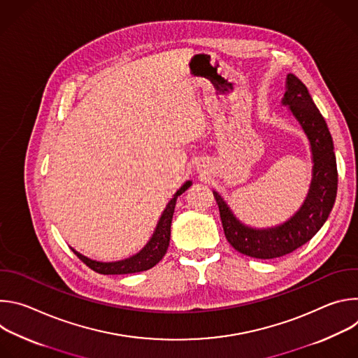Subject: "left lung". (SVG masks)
Wrapping results in <instances>:
<instances>
[{"label": "left lung", "instance_id": "8db88e82", "mask_svg": "<svg viewBox=\"0 0 358 358\" xmlns=\"http://www.w3.org/2000/svg\"><path fill=\"white\" fill-rule=\"evenodd\" d=\"M282 105L289 108L310 143L312 181L301 207L283 224L252 228L241 222L227 201L214 191L228 242L238 252L257 259L283 257L309 242L327 221L337 194V164L327 123L300 79L289 73Z\"/></svg>", "mask_w": 358, "mask_h": 358}]
</instances>
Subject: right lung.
I'll return each mask as SVG.
<instances>
[{"mask_svg": "<svg viewBox=\"0 0 358 358\" xmlns=\"http://www.w3.org/2000/svg\"><path fill=\"white\" fill-rule=\"evenodd\" d=\"M191 184H192V181H185L181 185V188L173 195V198L167 203L166 210L163 211V214L157 222V227H156L155 232H152L150 241L144 245V248L140 252L133 255V257L122 259V261H116V262H99V261H93V259L85 257V255L79 253L73 248H71V249L75 252L76 257L86 266H89L92 271L101 273V275H126V273L143 272V271L152 268L163 259V257L169 249L170 235H171V221H173V214H174L177 198L182 192H185L191 187Z\"/></svg>", "mask_w": 358, "mask_h": 358, "instance_id": "right-lung-1", "label": "right lung"}]
</instances>
